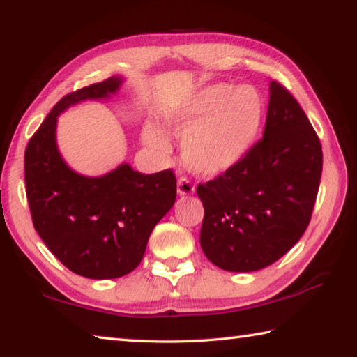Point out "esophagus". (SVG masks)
Instances as JSON below:
<instances>
[{
	"label": "esophagus",
	"mask_w": 357,
	"mask_h": 357,
	"mask_svg": "<svg viewBox=\"0 0 357 357\" xmlns=\"http://www.w3.org/2000/svg\"><path fill=\"white\" fill-rule=\"evenodd\" d=\"M195 193V187L192 185V183L187 178H179L178 179V195L179 197H189Z\"/></svg>",
	"instance_id": "34e87169"
}]
</instances>
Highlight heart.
<instances>
[{"label":"heart","instance_id":"b5f03b06","mask_svg":"<svg viewBox=\"0 0 357 357\" xmlns=\"http://www.w3.org/2000/svg\"><path fill=\"white\" fill-rule=\"evenodd\" d=\"M262 119V98L250 86L211 84L189 101L164 115V125L183 137L184 164L201 176L228 172L248 151ZM144 144L159 156H168L172 144L160 126L146 123Z\"/></svg>","mask_w":357,"mask_h":357}]
</instances>
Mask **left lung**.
I'll use <instances>...</instances> for the list:
<instances>
[{"mask_svg": "<svg viewBox=\"0 0 357 357\" xmlns=\"http://www.w3.org/2000/svg\"><path fill=\"white\" fill-rule=\"evenodd\" d=\"M323 167L320 140L281 84L270 82L264 137L197 193L199 243L218 268L248 273L282 257L306 231Z\"/></svg>", "mask_w": 357, "mask_h": 357, "instance_id": "obj_1", "label": "left lung"}]
</instances>
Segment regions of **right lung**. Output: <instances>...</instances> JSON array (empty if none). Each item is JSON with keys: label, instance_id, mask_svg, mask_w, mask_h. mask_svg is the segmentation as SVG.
Returning a JSON list of instances; mask_svg holds the SVG:
<instances>
[{"label": "right lung", "instance_id": "obj_1", "mask_svg": "<svg viewBox=\"0 0 357 357\" xmlns=\"http://www.w3.org/2000/svg\"><path fill=\"white\" fill-rule=\"evenodd\" d=\"M123 82L115 75L63 96L24 151L26 197L37 234L68 270L90 280L131 273L176 199L172 170L142 174L123 162L101 176H86L62 158L57 116L84 101L109 100Z\"/></svg>", "mask_w": 357, "mask_h": 357}]
</instances>
